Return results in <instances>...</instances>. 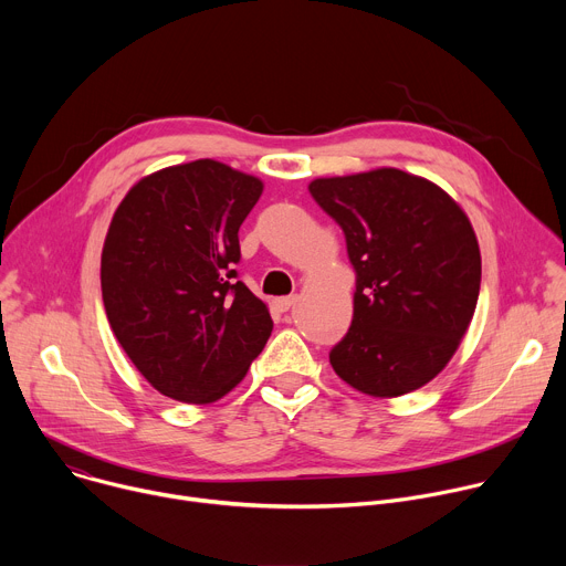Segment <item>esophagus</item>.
<instances>
[{
    "instance_id": "1",
    "label": "esophagus",
    "mask_w": 566,
    "mask_h": 566,
    "mask_svg": "<svg viewBox=\"0 0 566 566\" xmlns=\"http://www.w3.org/2000/svg\"><path fill=\"white\" fill-rule=\"evenodd\" d=\"M295 302H297V295H286V297H277V300H275V304H277L280 311H289Z\"/></svg>"
}]
</instances>
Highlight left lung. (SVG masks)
Here are the masks:
<instances>
[{
  "label": "left lung",
  "mask_w": 566,
  "mask_h": 566,
  "mask_svg": "<svg viewBox=\"0 0 566 566\" xmlns=\"http://www.w3.org/2000/svg\"><path fill=\"white\" fill-rule=\"evenodd\" d=\"M345 232L354 319L329 363L374 398L410 394L446 369L479 297L481 253L463 208L437 184L376 168L308 184Z\"/></svg>",
  "instance_id": "1"
}]
</instances>
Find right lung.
Wrapping results in <instances>:
<instances>
[{
  "label": "right lung",
  "mask_w": 566,
  "mask_h": 566,
  "mask_svg": "<svg viewBox=\"0 0 566 566\" xmlns=\"http://www.w3.org/2000/svg\"><path fill=\"white\" fill-rule=\"evenodd\" d=\"M262 179L212 158L156 170L118 203L101 258L109 327L164 396L208 406L244 380L273 319L234 282Z\"/></svg>",
  "instance_id": "right-lung-1"
}]
</instances>
